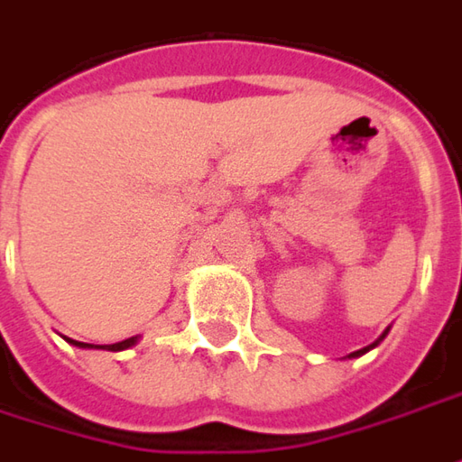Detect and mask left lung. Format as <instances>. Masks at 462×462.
Returning <instances> with one entry per match:
<instances>
[{
  "label": "left lung",
  "instance_id": "left-lung-1",
  "mask_svg": "<svg viewBox=\"0 0 462 462\" xmlns=\"http://www.w3.org/2000/svg\"><path fill=\"white\" fill-rule=\"evenodd\" d=\"M385 335H388V330L383 332V335H380V337H377L375 343H373V345H367V347H363V350H355V353H350V355H347V357H360V355H365L367 350H373V347H375V345H380V340H383V337H385Z\"/></svg>",
  "mask_w": 462,
  "mask_h": 462
}]
</instances>
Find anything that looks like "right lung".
Listing matches in <instances>:
<instances>
[{
  "mask_svg": "<svg viewBox=\"0 0 462 462\" xmlns=\"http://www.w3.org/2000/svg\"><path fill=\"white\" fill-rule=\"evenodd\" d=\"M69 340V337H67ZM72 345H77V347H95V345L89 343H79V340H69ZM137 343V337H127V340H122V343H115V345H107V347H102V350H127V347H132V345Z\"/></svg>",
  "mask_w": 462,
  "mask_h": 462,
  "instance_id": "obj_1",
  "label": "right lung"
}]
</instances>
